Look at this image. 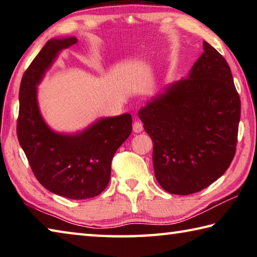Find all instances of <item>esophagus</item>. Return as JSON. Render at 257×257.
Instances as JSON below:
<instances>
[{
  "label": "esophagus",
  "mask_w": 257,
  "mask_h": 257,
  "mask_svg": "<svg viewBox=\"0 0 257 257\" xmlns=\"http://www.w3.org/2000/svg\"><path fill=\"white\" fill-rule=\"evenodd\" d=\"M133 129L135 133H141L143 132V123L141 121H135L134 124H133Z\"/></svg>",
  "instance_id": "1"
}]
</instances>
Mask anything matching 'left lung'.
<instances>
[{
  "label": "left lung",
  "mask_w": 257,
  "mask_h": 257,
  "mask_svg": "<svg viewBox=\"0 0 257 257\" xmlns=\"http://www.w3.org/2000/svg\"><path fill=\"white\" fill-rule=\"evenodd\" d=\"M188 76L169 84L138 111L153 141L160 186L189 195L229 168L237 145L240 98L227 61L207 42Z\"/></svg>",
  "instance_id": "8db88e82"
}]
</instances>
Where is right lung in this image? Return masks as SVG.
Wrapping results in <instances>:
<instances>
[{"mask_svg":"<svg viewBox=\"0 0 257 257\" xmlns=\"http://www.w3.org/2000/svg\"><path fill=\"white\" fill-rule=\"evenodd\" d=\"M76 37L52 38L24 73L19 89L17 135L30 168L42 186L70 199L97 196L111 177V161L129 137V113L97 119L76 133H58L43 118L37 86L63 50L77 44Z\"/></svg>","mask_w":257,"mask_h":257,"instance_id":"add662e5","label":"right lung"}]
</instances>
